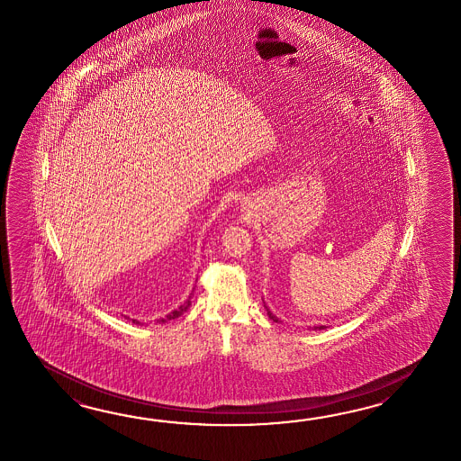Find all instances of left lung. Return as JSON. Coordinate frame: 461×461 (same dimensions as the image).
I'll use <instances>...</instances> for the list:
<instances>
[{
    "instance_id": "8db88e82",
    "label": "left lung",
    "mask_w": 461,
    "mask_h": 461,
    "mask_svg": "<svg viewBox=\"0 0 461 461\" xmlns=\"http://www.w3.org/2000/svg\"><path fill=\"white\" fill-rule=\"evenodd\" d=\"M267 313H268V318H270V320H274V321H276V323H278V318H276V316H274L270 310H267ZM314 330H324V326H314Z\"/></svg>"
}]
</instances>
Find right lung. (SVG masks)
Returning a JSON list of instances; mask_svg holds the SVG:
<instances>
[{
    "instance_id": "right-lung-1",
    "label": "right lung",
    "mask_w": 461,
    "mask_h": 461,
    "mask_svg": "<svg viewBox=\"0 0 461 461\" xmlns=\"http://www.w3.org/2000/svg\"><path fill=\"white\" fill-rule=\"evenodd\" d=\"M191 298H193V294H189V298H187L186 302L181 304L177 310L171 312V313L167 314V318H161V320H159V323H165V321H167V320H175V318H177V316H181V314L185 313L187 308L191 306ZM133 323L140 324V321L133 320Z\"/></svg>"
}]
</instances>
